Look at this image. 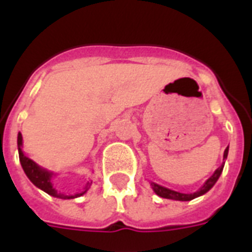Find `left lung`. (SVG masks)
Wrapping results in <instances>:
<instances>
[{
    "label": "left lung",
    "instance_id": "1",
    "mask_svg": "<svg viewBox=\"0 0 252 252\" xmlns=\"http://www.w3.org/2000/svg\"><path fill=\"white\" fill-rule=\"evenodd\" d=\"M227 154H228V146H227L226 150H224V153H223V160L227 159ZM223 166H224V162H222V165L220 166V168H218L215 173H213L212 177L208 178V179L206 180V183H204L203 186H202L201 188L198 189L197 192H194V193H188V194H186V193L175 192V190H173V189L165 188V187H161L157 183H151V187H153L154 192L157 193V194L161 198H166V199H174V201H183V202L192 201V199L199 197V195L206 194L209 189L215 186L216 182H217L218 178H220V175H221L222 170H223Z\"/></svg>",
    "mask_w": 252,
    "mask_h": 252
}]
</instances>
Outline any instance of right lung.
<instances>
[{
	"label": "right lung",
	"instance_id": "right-lung-1",
	"mask_svg": "<svg viewBox=\"0 0 252 252\" xmlns=\"http://www.w3.org/2000/svg\"><path fill=\"white\" fill-rule=\"evenodd\" d=\"M17 148H19L20 162H21V166L25 171V174L31 180V183L36 186L39 189H41V190H44L45 193H48V194L53 195L55 198H60V199H73V198L83 195L91 187V183L88 182L81 193H77V194L73 195H66L62 192H58L54 186H53V183H51V180L54 178V173L39 166L36 162L32 161L30 158L25 157V154L22 153V135L20 132L17 135Z\"/></svg>",
	"mask_w": 252,
	"mask_h": 252
}]
</instances>
